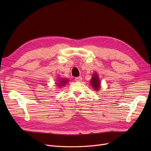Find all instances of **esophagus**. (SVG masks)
<instances>
[{
  "instance_id": "34e87169",
  "label": "esophagus",
  "mask_w": 151,
  "mask_h": 151,
  "mask_svg": "<svg viewBox=\"0 0 151 151\" xmlns=\"http://www.w3.org/2000/svg\"><path fill=\"white\" fill-rule=\"evenodd\" d=\"M82 79H83V78H82L81 76H79V77H77L75 78V81H77V82H80L82 81Z\"/></svg>"
}]
</instances>
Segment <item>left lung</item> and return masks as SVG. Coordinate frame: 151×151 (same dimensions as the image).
<instances>
[{
	"instance_id": "1",
	"label": "left lung",
	"mask_w": 151,
	"mask_h": 151,
	"mask_svg": "<svg viewBox=\"0 0 151 151\" xmlns=\"http://www.w3.org/2000/svg\"><path fill=\"white\" fill-rule=\"evenodd\" d=\"M91 84L95 90H98L100 88V81L96 74H93L92 79H91Z\"/></svg>"
}]
</instances>
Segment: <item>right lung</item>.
<instances>
[{"mask_svg":"<svg viewBox=\"0 0 151 151\" xmlns=\"http://www.w3.org/2000/svg\"><path fill=\"white\" fill-rule=\"evenodd\" d=\"M67 79H62V80H60V81H59L58 82H59V83H59L58 84V86H64L67 83Z\"/></svg>","mask_w":151,"mask_h":151,"instance_id":"obj_1","label":"right lung"}]
</instances>
